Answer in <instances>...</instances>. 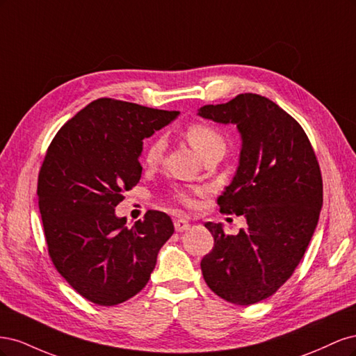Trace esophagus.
Wrapping results in <instances>:
<instances>
[{
  "instance_id": "esophagus-1",
  "label": "esophagus",
  "mask_w": 356,
  "mask_h": 356,
  "mask_svg": "<svg viewBox=\"0 0 356 356\" xmlns=\"http://www.w3.org/2000/svg\"><path fill=\"white\" fill-rule=\"evenodd\" d=\"M174 225H175V230H177L178 233H181V232L188 230L190 222H188L186 218H178V220L174 221Z\"/></svg>"
}]
</instances>
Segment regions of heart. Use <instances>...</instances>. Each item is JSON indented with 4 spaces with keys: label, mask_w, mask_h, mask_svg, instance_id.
I'll return each instance as SVG.
<instances>
[{
    "label": "heart",
    "mask_w": 356,
    "mask_h": 356,
    "mask_svg": "<svg viewBox=\"0 0 356 356\" xmlns=\"http://www.w3.org/2000/svg\"><path fill=\"white\" fill-rule=\"evenodd\" d=\"M186 138L193 148L203 157L211 149L215 148H225L224 136L208 123L202 122H193L186 127ZM165 153V141L161 138L153 139L148 144L145 154H144V163L147 168H154L159 161L163 157ZM207 193V188H196V190H178L175 191V200L187 208H196L197 207V196H202Z\"/></svg>",
    "instance_id": "heart-1"
}]
</instances>
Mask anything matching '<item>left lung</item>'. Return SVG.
Returning a JSON list of instances; mask_svg holds the SVG:
<instances>
[{
  "label": "left lung",
  "mask_w": 356,
  "mask_h": 356,
  "mask_svg": "<svg viewBox=\"0 0 356 356\" xmlns=\"http://www.w3.org/2000/svg\"><path fill=\"white\" fill-rule=\"evenodd\" d=\"M199 115L239 129V168L217 202L222 213L246 218L238 234L204 224L213 248L202 258V275L229 303L255 305L294 273L316 229L322 208L318 159L296 118L261 95L203 105Z\"/></svg>",
  "instance_id": "1"
}]
</instances>
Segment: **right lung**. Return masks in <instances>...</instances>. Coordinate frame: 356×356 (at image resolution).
Masks as SVG:
<instances>
[{"label": "right lung", "instance_id": "add662e5", "mask_svg": "<svg viewBox=\"0 0 356 356\" xmlns=\"http://www.w3.org/2000/svg\"><path fill=\"white\" fill-rule=\"evenodd\" d=\"M178 111L99 98L63 124L38 174V208L49 255L80 296L115 306L141 291L160 248L174 234L165 212L127 227L114 208L141 179L143 139Z\"/></svg>", "mask_w": 356, "mask_h": 356}]
</instances>
